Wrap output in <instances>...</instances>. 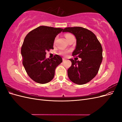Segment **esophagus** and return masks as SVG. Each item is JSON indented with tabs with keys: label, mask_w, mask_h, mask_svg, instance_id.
<instances>
[{
	"label": "esophagus",
	"mask_w": 122,
	"mask_h": 122,
	"mask_svg": "<svg viewBox=\"0 0 122 122\" xmlns=\"http://www.w3.org/2000/svg\"><path fill=\"white\" fill-rule=\"evenodd\" d=\"M66 60H66V58H62V61H66Z\"/></svg>",
	"instance_id": "1"
}]
</instances>
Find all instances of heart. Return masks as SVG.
I'll return each instance as SVG.
<instances>
[{
    "label": "heart",
    "mask_w": 122,
    "mask_h": 122,
    "mask_svg": "<svg viewBox=\"0 0 122 122\" xmlns=\"http://www.w3.org/2000/svg\"><path fill=\"white\" fill-rule=\"evenodd\" d=\"M71 35H70V34H67V35H66V36H66V38H67V37H68V36H71ZM68 53V51H66V50H62V51H61V52H60V54H61V55H67V54Z\"/></svg>",
    "instance_id": "obj_1"
}]
</instances>
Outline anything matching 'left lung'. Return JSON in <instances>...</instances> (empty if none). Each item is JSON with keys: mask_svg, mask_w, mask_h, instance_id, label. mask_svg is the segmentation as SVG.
I'll list each match as a JSON object with an SVG mask.
<instances>
[{"mask_svg": "<svg viewBox=\"0 0 122 122\" xmlns=\"http://www.w3.org/2000/svg\"><path fill=\"white\" fill-rule=\"evenodd\" d=\"M62 32H69L76 39V48L73 56L81 58V61L70 60L72 65L68 70L70 80L77 84H86L97 74L102 61V48L93 32L81 27H67Z\"/></svg>", "mask_w": 122, "mask_h": 122, "instance_id": "8db88e82", "label": "left lung"}]
</instances>
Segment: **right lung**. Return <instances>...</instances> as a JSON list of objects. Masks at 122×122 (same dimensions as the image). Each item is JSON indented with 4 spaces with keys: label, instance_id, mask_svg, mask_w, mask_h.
Here are the masks:
<instances>
[{
    "label": "right lung",
    "instance_id": "add662e5",
    "mask_svg": "<svg viewBox=\"0 0 122 122\" xmlns=\"http://www.w3.org/2000/svg\"><path fill=\"white\" fill-rule=\"evenodd\" d=\"M63 29L40 26L25 36L21 47L22 63L28 75L35 82L45 84L53 78L55 70L62 61L58 55L46 58V51L53 49L55 38Z\"/></svg>",
    "mask_w": 122,
    "mask_h": 122
}]
</instances>
